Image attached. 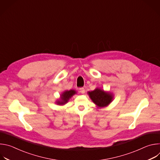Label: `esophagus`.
<instances>
[{
  "mask_svg": "<svg viewBox=\"0 0 160 160\" xmlns=\"http://www.w3.org/2000/svg\"><path fill=\"white\" fill-rule=\"evenodd\" d=\"M79 90H80V92L81 94H84L85 93V89H84V88H83V87L80 88Z\"/></svg>",
  "mask_w": 160,
  "mask_h": 160,
  "instance_id": "1",
  "label": "esophagus"
}]
</instances>
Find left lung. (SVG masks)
Wrapping results in <instances>:
<instances>
[{
	"label": "left lung",
	"mask_w": 160,
	"mask_h": 160,
	"mask_svg": "<svg viewBox=\"0 0 160 160\" xmlns=\"http://www.w3.org/2000/svg\"><path fill=\"white\" fill-rule=\"evenodd\" d=\"M88 95L98 108H104L108 106L113 99V94L109 92H106L100 88H96L94 90L88 92Z\"/></svg>",
	"instance_id": "left-lung-1"
}]
</instances>
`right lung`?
I'll list each match as a JSON object with an SVG mask.
<instances>
[{"label":"right lung","instance_id":"1","mask_svg":"<svg viewBox=\"0 0 160 160\" xmlns=\"http://www.w3.org/2000/svg\"><path fill=\"white\" fill-rule=\"evenodd\" d=\"M77 92L75 90H65L61 94L60 99L56 101V104L58 105H64L68 102L70 99Z\"/></svg>","mask_w":160,"mask_h":160}]
</instances>
